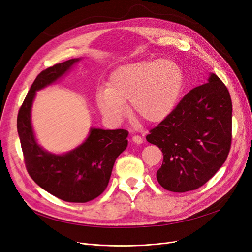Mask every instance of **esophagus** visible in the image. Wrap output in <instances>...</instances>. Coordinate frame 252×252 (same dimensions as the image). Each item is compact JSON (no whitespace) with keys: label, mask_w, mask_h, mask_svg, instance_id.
<instances>
[{"label":"esophagus","mask_w":252,"mask_h":252,"mask_svg":"<svg viewBox=\"0 0 252 252\" xmlns=\"http://www.w3.org/2000/svg\"><path fill=\"white\" fill-rule=\"evenodd\" d=\"M131 141H133L136 144H142L143 143V139L140 136H134L133 138H131Z\"/></svg>","instance_id":"1"}]
</instances>
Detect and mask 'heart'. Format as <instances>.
<instances>
[{
    "label": "heart",
    "mask_w": 252,
    "mask_h": 252,
    "mask_svg": "<svg viewBox=\"0 0 252 252\" xmlns=\"http://www.w3.org/2000/svg\"><path fill=\"white\" fill-rule=\"evenodd\" d=\"M184 75L169 59L140 60L118 66L109 75L107 88L97 91L95 101L102 115L119 123L129 101L134 115L149 124L167 118L178 104Z\"/></svg>",
    "instance_id": "obj_1"
}]
</instances>
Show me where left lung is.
<instances>
[{"label":"left lung","instance_id":"1","mask_svg":"<svg viewBox=\"0 0 252 252\" xmlns=\"http://www.w3.org/2000/svg\"><path fill=\"white\" fill-rule=\"evenodd\" d=\"M147 141L163 153L157 170L165 190H196L226 161L232 141V100L215 73L191 90L171 114L150 130Z\"/></svg>","mask_w":252,"mask_h":252}]
</instances>
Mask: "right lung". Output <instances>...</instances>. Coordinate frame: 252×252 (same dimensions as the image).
Returning <instances> with one entry per match:
<instances>
[{"label":"right lung","instance_id":"obj_1","mask_svg":"<svg viewBox=\"0 0 252 252\" xmlns=\"http://www.w3.org/2000/svg\"><path fill=\"white\" fill-rule=\"evenodd\" d=\"M79 58L55 64L34 79L17 116V130L26 168L39 187L67 202L85 203L95 199L107 187L116 158L127 146L126 129L91 127L88 138L73 150L54 154L35 139L32 107L36 92L55 84Z\"/></svg>","mask_w":252,"mask_h":252}]
</instances>
